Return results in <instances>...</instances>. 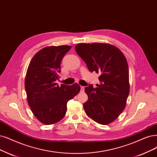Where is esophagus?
Instances as JSON below:
<instances>
[{"mask_svg": "<svg viewBox=\"0 0 157 157\" xmlns=\"http://www.w3.org/2000/svg\"><path fill=\"white\" fill-rule=\"evenodd\" d=\"M85 90V86H81V92H84Z\"/></svg>", "mask_w": 157, "mask_h": 157, "instance_id": "34e87169", "label": "esophagus"}]
</instances>
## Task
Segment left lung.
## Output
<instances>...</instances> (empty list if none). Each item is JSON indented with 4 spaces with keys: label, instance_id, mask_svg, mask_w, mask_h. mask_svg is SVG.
Masks as SVG:
<instances>
[{
    "label": "left lung",
    "instance_id": "1",
    "mask_svg": "<svg viewBox=\"0 0 157 157\" xmlns=\"http://www.w3.org/2000/svg\"><path fill=\"white\" fill-rule=\"evenodd\" d=\"M90 72L100 73L101 83L85 88L88 100L83 104L85 113L96 122L107 125L124 110L129 94V67L125 56L108 43H79L75 46Z\"/></svg>",
    "mask_w": 157,
    "mask_h": 157
}]
</instances>
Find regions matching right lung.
Returning <instances> with one entry per match:
<instances>
[{"label":"right lung","mask_w":157,"mask_h":157,"mask_svg":"<svg viewBox=\"0 0 157 157\" xmlns=\"http://www.w3.org/2000/svg\"><path fill=\"white\" fill-rule=\"evenodd\" d=\"M71 46L45 47L35 54L29 64L25 86L31 111L42 124L51 125L65 116L67 102L80 91V86L56 83L59 78L61 62Z\"/></svg>","instance_id":"1"}]
</instances>
